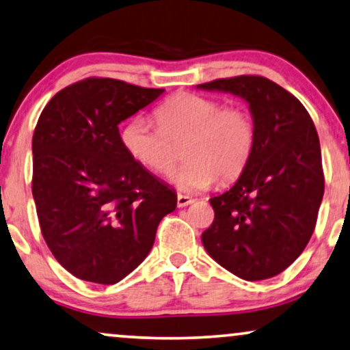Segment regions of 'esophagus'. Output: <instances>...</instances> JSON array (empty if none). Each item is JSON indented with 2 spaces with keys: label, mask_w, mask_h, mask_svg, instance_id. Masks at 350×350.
<instances>
[{
  "label": "esophagus",
  "mask_w": 350,
  "mask_h": 350,
  "mask_svg": "<svg viewBox=\"0 0 350 350\" xmlns=\"http://www.w3.org/2000/svg\"><path fill=\"white\" fill-rule=\"evenodd\" d=\"M191 202H194V199L186 196V194H178V196H176V206L178 207H186V206H189Z\"/></svg>",
  "instance_id": "obj_1"
}]
</instances>
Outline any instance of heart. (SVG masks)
Instances as JSON below:
<instances>
[{"mask_svg": "<svg viewBox=\"0 0 350 350\" xmlns=\"http://www.w3.org/2000/svg\"><path fill=\"white\" fill-rule=\"evenodd\" d=\"M157 126L133 117L120 131L131 159L154 174L165 175L178 159L175 144L185 143L188 162L172 175L183 191H202L217 180L228 183L246 170L256 146V126L243 107L214 98L178 93L154 111Z\"/></svg>", "mask_w": 350, "mask_h": 350, "instance_id": "1", "label": "heart"}]
</instances>
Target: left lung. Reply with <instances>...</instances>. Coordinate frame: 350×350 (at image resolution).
<instances>
[{
  "mask_svg": "<svg viewBox=\"0 0 350 350\" xmlns=\"http://www.w3.org/2000/svg\"><path fill=\"white\" fill-rule=\"evenodd\" d=\"M249 104L256 146L228 191L211 198L215 219L201 239L208 256L247 281L288 269L306 249L323 199L320 139L296 96L258 75L198 85Z\"/></svg>",
  "mask_w": 350,
  "mask_h": 350,
  "instance_id": "1",
  "label": "left lung"
}]
</instances>
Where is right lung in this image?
Here are the masks:
<instances>
[{
  "mask_svg": "<svg viewBox=\"0 0 350 350\" xmlns=\"http://www.w3.org/2000/svg\"><path fill=\"white\" fill-rule=\"evenodd\" d=\"M165 90L85 79L54 94L35 126L33 193L49 251L83 281L114 284L151 251L176 193L131 159L119 124Z\"/></svg>",
  "mask_w": 350,
  "mask_h": 350,
  "instance_id": "obj_1",
  "label": "right lung"
}]
</instances>
